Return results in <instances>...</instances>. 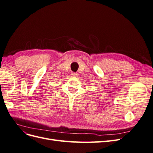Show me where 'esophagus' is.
<instances>
[{
    "mask_svg": "<svg viewBox=\"0 0 153 153\" xmlns=\"http://www.w3.org/2000/svg\"><path fill=\"white\" fill-rule=\"evenodd\" d=\"M71 74H72V75L73 76H78V74L76 73H72Z\"/></svg>",
    "mask_w": 153,
    "mask_h": 153,
    "instance_id": "34e87169",
    "label": "esophagus"
}]
</instances>
